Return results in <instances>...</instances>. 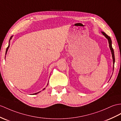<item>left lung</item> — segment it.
<instances>
[{"label":"left lung","mask_w":121,"mask_h":121,"mask_svg":"<svg viewBox=\"0 0 121 121\" xmlns=\"http://www.w3.org/2000/svg\"><path fill=\"white\" fill-rule=\"evenodd\" d=\"M103 34V35L107 38V39H108V43H109V48H110V49L111 50V54H112V60H113V69H114V63H115V57H114V51H113V49L112 48V41H111V38L108 36V35L106 34L105 32H101Z\"/></svg>","instance_id":"left-lung-1"}]
</instances>
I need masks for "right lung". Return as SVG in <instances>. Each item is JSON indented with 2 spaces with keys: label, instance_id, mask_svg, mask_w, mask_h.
Listing matches in <instances>:
<instances>
[{
  "label": "right lung",
  "instance_id": "right-lung-1",
  "mask_svg": "<svg viewBox=\"0 0 121 121\" xmlns=\"http://www.w3.org/2000/svg\"><path fill=\"white\" fill-rule=\"evenodd\" d=\"M13 36H11V37H10V39H9V46H8V47H7V49H6V52H5V55L7 54V52H8V49H9V47H10V40H11V39H12V37H13ZM48 85V84H47V85ZM46 89V88H43V90H45ZM40 92V91H39V92H37V93H34V94H33V95H36V94H37V93H39Z\"/></svg>",
  "mask_w": 121,
  "mask_h": 121
}]
</instances>
